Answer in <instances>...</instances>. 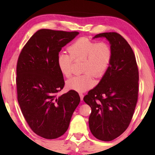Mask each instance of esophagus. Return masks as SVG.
<instances>
[{
	"mask_svg": "<svg viewBox=\"0 0 155 155\" xmlns=\"http://www.w3.org/2000/svg\"><path fill=\"white\" fill-rule=\"evenodd\" d=\"M79 96H80V97H81V101H83V96H84V95L83 94V93H79Z\"/></svg>",
	"mask_w": 155,
	"mask_h": 155,
	"instance_id": "esophagus-1",
	"label": "esophagus"
}]
</instances>
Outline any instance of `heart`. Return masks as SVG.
Instances as JSON below:
<instances>
[{
  "label": "heart",
  "instance_id": "obj_1",
  "mask_svg": "<svg viewBox=\"0 0 155 155\" xmlns=\"http://www.w3.org/2000/svg\"><path fill=\"white\" fill-rule=\"evenodd\" d=\"M68 52H61L57 57V65L61 74L69 77L72 74L74 60H83V74L74 76L67 80L65 85L69 90L85 91L93 87V75L101 77L111 63L113 51L110 44L105 41L96 42L86 38L76 40L68 47Z\"/></svg>",
  "mask_w": 155,
  "mask_h": 155
}]
</instances>
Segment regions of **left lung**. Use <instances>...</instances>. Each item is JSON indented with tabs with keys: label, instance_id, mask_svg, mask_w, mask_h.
Listing matches in <instances>:
<instances>
[{
	"label": "left lung",
	"instance_id": "obj_1",
	"mask_svg": "<svg viewBox=\"0 0 155 155\" xmlns=\"http://www.w3.org/2000/svg\"><path fill=\"white\" fill-rule=\"evenodd\" d=\"M111 44V63L99 83L83 100L91 112L89 127L98 140L109 141L122 135L129 126L137 104L139 71L134 52L127 41L115 32L103 33Z\"/></svg>",
	"mask_w": 155,
	"mask_h": 155
}]
</instances>
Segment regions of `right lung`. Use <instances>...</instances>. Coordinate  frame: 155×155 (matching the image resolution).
Masks as SVG:
<instances>
[{
    "label": "right lung",
    "mask_w": 155,
    "mask_h": 155,
    "mask_svg": "<svg viewBox=\"0 0 155 155\" xmlns=\"http://www.w3.org/2000/svg\"><path fill=\"white\" fill-rule=\"evenodd\" d=\"M78 33L40 29L28 40L18 57V102L31 130L41 137L52 140L64 135L80 103L74 90L57 96L65 85L57 57L62 47Z\"/></svg>",
    "instance_id": "add662e5"
}]
</instances>
